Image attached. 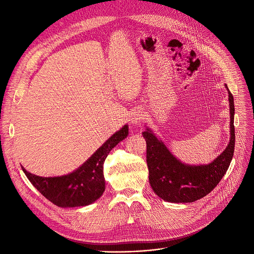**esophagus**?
<instances>
[{
	"label": "esophagus",
	"instance_id": "esophagus-1",
	"mask_svg": "<svg viewBox=\"0 0 254 254\" xmlns=\"http://www.w3.org/2000/svg\"><path fill=\"white\" fill-rule=\"evenodd\" d=\"M144 119V113L141 110H137L130 116V123L132 126H139L142 124Z\"/></svg>",
	"mask_w": 254,
	"mask_h": 254
}]
</instances>
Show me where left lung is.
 Instances as JSON below:
<instances>
[{
  "mask_svg": "<svg viewBox=\"0 0 254 254\" xmlns=\"http://www.w3.org/2000/svg\"><path fill=\"white\" fill-rule=\"evenodd\" d=\"M228 88V85L225 84ZM229 91L231 113V139L223 152L209 165L190 166L182 164L173 155L163 141L146 128L142 132L146 140V161L149 182L153 191L164 201L171 203H192L210 193L228 171L235 149L234 97Z\"/></svg>",
  "mask_w": 254,
  "mask_h": 254,
  "instance_id": "1",
  "label": "left lung"
}]
</instances>
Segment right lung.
<instances>
[{
    "label": "right lung",
    "instance_id": "1",
    "mask_svg": "<svg viewBox=\"0 0 254 254\" xmlns=\"http://www.w3.org/2000/svg\"><path fill=\"white\" fill-rule=\"evenodd\" d=\"M127 134L128 127L126 125L107 140L81 167L68 175L40 177L26 172L23 167L22 171L35 188L55 205L62 208L87 206L103 194L105 159L112 148L127 138Z\"/></svg>",
    "mask_w": 254,
    "mask_h": 254
}]
</instances>
